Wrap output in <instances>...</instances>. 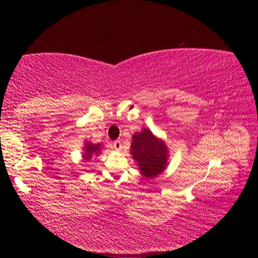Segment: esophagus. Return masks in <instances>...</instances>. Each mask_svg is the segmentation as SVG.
<instances>
[{"label":"esophagus","mask_w":258,"mask_h":258,"mask_svg":"<svg viewBox=\"0 0 258 258\" xmlns=\"http://www.w3.org/2000/svg\"><path fill=\"white\" fill-rule=\"evenodd\" d=\"M113 147L116 151L122 150V143H120V141H115L114 143H113Z\"/></svg>","instance_id":"34e87169"}]
</instances>
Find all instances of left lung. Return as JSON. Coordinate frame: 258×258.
Returning a JSON list of instances; mask_svg holds the SVG:
<instances>
[{
	"label": "left lung",
	"instance_id": "8db88e82",
	"mask_svg": "<svg viewBox=\"0 0 258 258\" xmlns=\"http://www.w3.org/2000/svg\"><path fill=\"white\" fill-rule=\"evenodd\" d=\"M168 147L149 128H143L133 135L131 155L138 164L145 178H154L165 171L168 165Z\"/></svg>",
	"mask_w": 258,
	"mask_h": 258
}]
</instances>
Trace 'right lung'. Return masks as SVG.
<instances>
[{"mask_svg":"<svg viewBox=\"0 0 258 258\" xmlns=\"http://www.w3.org/2000/svg\"><path fill=\"white\" fill-rule=\"evenodd\" d=\"M104 147H103V145H101V143L93 144L90 141H85L82 156H83L85 161H91L92 158H94V157L100 155Z\"/></svg>","mask_w":258,"mask_h":258,"instance_id":"right-lung-1","label":"right lung"}]
</instances>
